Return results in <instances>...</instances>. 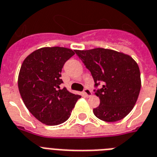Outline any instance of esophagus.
<instances>
[{
    "mask_svg": "<svg viewBox=\"0 0 157 157\" xmlns=\"http://www.w3.org/2000/svg\"><path fill=\"white\" fill-rule=\"evenodd\" d=\"M83 92H84V95L87 97V98H89V97H91L92 96V91L90 89H88V88H85L84 91H83Z\"/></svg>",
    "mask_w": 157,
    "mask_h": 157,
    "instance_id": "obj_1",
    "label": "esophagus"
}]
</instances>
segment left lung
<instances>
[{
    "mask_svg": "<svg viewBox=\"0 0 157 157\" xmlns=\"http://www.w3.org/2000/svg\"><path fill=\"white\" fill-rule=\"evenodd\" d=\"M94 80V92L100 105L94 115L106 122L122 120L135 105L141 88L140 71L128 55L113 50L95 48L75 51ZM101 82L103 87L98 89Z\"/></svg>",
    "mask_w": 157,
    "mask_h": 157,
    "instance_id": "obj_1",
    "label": "left lung"
}]
</instances>
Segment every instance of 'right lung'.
<instances>
[{
    "label": "right lung",
    "mask_w": 157,
    "mask_h": 157,
    "mask_svg": "<svg viewBox=\"0 0 157 157\" xmlns=\"http://www.w3.org/2000/svg\"><path fill=\"white\" fill-rule=\"evenodd\" d=\"M74 55V51L65 47H42L22 64L18 78L19 93L30 113L45 124L66 121L81 98L65 87L60 88L62 68Z\"/></svg>",
    "instance_id": "obj_1"
}]
</instances>
